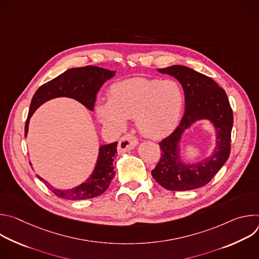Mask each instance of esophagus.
Masks as SVG:
<instances>
[{
  "mask_svg": "<svg viewBox=\"0 0 259 259\" xmlns=\"http://www.w3.org/2000/svg\"><path fill=\"white\" fill-rule=\"evenodd\" d=\"M138 144V140L136 137L127 134L124 135L120 140H119V145H118V152L119 153H126L131 150H133L134 147Z\"/></svg>",
  "mask_w": 259,
  "mask_h": 259,
  "instance_id": "esophagus-1",
  "label": "esophagus"
}]
</instances>
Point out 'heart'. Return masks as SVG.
<instances>
[{
	"label": "heart",
	"instance_id": "1",
	"mask_svg": "<svg viewBox=\"0 0 259 259\" xmlns=\"http://www.w3.org/2000/svg\"><path fill=\"white\" fill-rule=\"evenodd\" d=\"M183 100L174 80L132 78L110 86L108 101L97 104L96 115L102 124L118 129L125 126L126 119H134L143 136L159 139L177 126Z\"/></svg>",
	"mask_w": 259,
	"mask_h": 259
}]
</instances>
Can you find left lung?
<instances>
[{
  "instance_id": "1",
  "label": "left lung",
  "mask_w": 259,
  "mask_h": 259,
  "mask_svg": "<svg viewBox=\"0 0 259 259\" xmlns=\"http://www.w3.org/2000/svg\"><path fill=\"white\" fill-rule=\"evenodd\" d=\"M158 71L179 81L186 99V113L177 128L159 143L162 151L161 159L152 175L160 186L169 191L202 188L230 157L234 116L228 95L211 78L190 67L172 65L159 68ZM201 119H208L214 126L215 147L210 157L187 164L180 159V140L184 131Z\"/></svg>"
}]
</instances>
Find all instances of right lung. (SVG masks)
Listing matches in <instances>:
<instances>
[{
	"instance_id": "add662e5",
	"label": "right lung",
	"mask_w": 259,
	"mask_h": 259,
	"mask_svg": "<svg viewBox=\"0 0 259 259\" xmlns=\"http://www.w3.org/2000/svg\"><path fill=\"white\" fill-rule=\"evenodd\" d=\"M116 75V70H108L98 66H84L69 68L55 79L42 85L32 96L24 133L27 135L28 123L35 109L44 102L56 97H69L78 100L88 109L93 110L96 100V94L104 82L112 79ZM118 142L100 145L97 162L92 174L87 180L79 186L68 189L58 190L50 183L43 180L46 187L57 197L65 200H87L103 194L110 181L115 176L114 158L117 154Z\"/></svg>"
}]
</instances>
